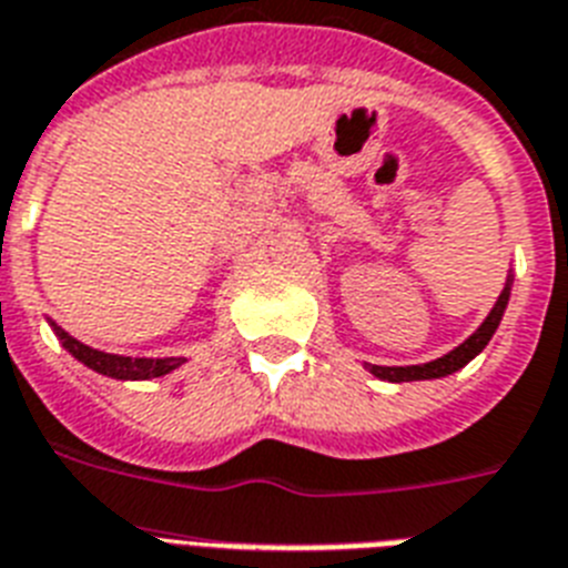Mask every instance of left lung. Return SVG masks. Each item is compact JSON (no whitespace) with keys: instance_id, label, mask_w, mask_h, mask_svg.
<instances>
[{"instance_id":"1","label":"left lung","mask_w":568,"mask_h":568,"mask_svg":"<svg viewBox=\"0 0 568 568\" xmlns=\"http://www.w3.org/2000/svg\"><path fill=\"white\" fill-rule=\"evenodd\" d=\"M510 288H514V271H508V280H505V288H501L499 300L493 303L490 315L484 317L481 326H478L467 341H460L458 347L449 349L446 356L440 358H432L426 364H405V367H385V364H367L364 367L382 382H423V379H444V376H452L455 371L460 367H467L473 358L481 353L487 344H490L493 332L499 329L501 317H505V308H508V300H510Z\"/></svg>"}]
</instances>
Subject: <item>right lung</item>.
<instances>
[{"instance_id":"obj_1","label":"right lung","mask_w":568,"mask_h":568,"mask_svg":"<svg viewBox=\"0 0 568 568\" xmlns=\"http://www.w3.org/2000/svg\"><path fill=\"white\" fill-rule=\"evenodd\" d=\"M49 326L54 329L58 341L63 344L67 353L78 358L81 364H87L90 371L101 373V376H110V379L122 382H140V379H156V376H165V373L178 371L180 364H186V358H133V356H116V353H101V349H92L81 341H75L67 329H60L54 321H49Z\"/></svg>"}]
</instances>
